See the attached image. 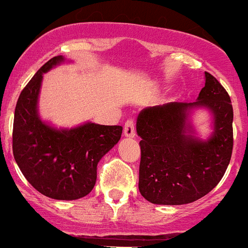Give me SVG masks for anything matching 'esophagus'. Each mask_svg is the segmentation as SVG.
Wrapping results in <instances>:
<instances>
[{"label":"esophagus","mask_w":248,"mask_h":248,"mask_svg":"<svg viewBox=\"0 0 248 248\" xmlns=\"http://www.w3.org/2000/svg\"><path fill=\"white\" fill-rule=\"evenodd\" d=\"M124 136L134 137L135 136V123L132 119L125 122L124 125Z\"/></svg>","instance_id":"obj_1"}]
</instances>
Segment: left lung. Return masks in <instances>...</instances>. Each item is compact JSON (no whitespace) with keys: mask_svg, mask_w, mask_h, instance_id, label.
<instances>
[{"mask_svg":"<svg viewBox=\"0 0 248 248\" xmlns=\"http://www.w3.org/2000/svg\"><path fill=\"white\" fill-rule=\"evenodd\" d=\"M207 108L214 131L206 141L194 136L193 108ZM232 106L227 90L205 72V87L195 102L147 107L136 122L141 137L139 189L156 205H183L200 199L219 183L232 152Z\"/></svg>","mask_w":248,"mask_h":248,"instance_id":"1","label":"left lung"}]
</instances>
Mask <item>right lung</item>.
<instances>
[{"mask_svg": "<svg viewBox=\"0 0 248 248\" xmlns=\"http://www.w3.org/2000/svg\"><path fill=\"white\" fill-rule=\"evenodd\" d=\"M54 56L31 78L19 96L13 124V154L19 169L41 194L76 200L89 194L96 182L97 164L121 140L119 125L88 123L56 129L38 114L43 73L63 62Z\"/></svg>", "mask_w": 248, "mask_h": 248, "instance_id": "add662e5", "label": "right lung"}]
</instances>
